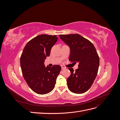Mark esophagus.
<instances>
[{
    "label": "esophagus",
    "instance_id": "1",
    "mask_svg": "<svg viewBox=\"0 0 120 120\" xmlns=\"http://www.w3.org/2000/svg\"><path fill=\"white\" fill-rule=\"evenodd\" d=\"M64 68H64V67H61V70H64Z\"/></svg>",
    "mask_w": 120,
    "mask_h": 120
}]
</instances>
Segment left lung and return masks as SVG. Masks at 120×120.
<instances>
[{"label":"left lung","instance_id":"left-lung-1","mask_svg":"<svg viewBox=\"0 0 120 120\" xmlns=\"http://www.w3.org/2000/svg\"><path fill=\"white\" fill-rule=\"evenodd\" d=\"M59 37L70 49L69 60L79 63L75 71L72 68H68L71 74L67 79L68 88L75 94L84 93L91 87L97 75L100 59L96 49L91 42L79 34Z\"/></svg>","mask_w":120,"mask_h":120}]
</instances>
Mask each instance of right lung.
I'll return each instance as SVG.
<instances>
[{
  "instance_id": "1",
  "label": "right lung",
  "mask_w": 120,
  "mask_h": 120,
  "mask_svg": "<svg viewBox=\"0 0 120 120\" xmlns=\"http://www.w3.org/2000/svg\"><path fill=\"white\" fill-rule=\"evenodd\" d=\"M57 39L56 35H38L27 43L21 54L20 63L23 77L29 87L40 95L48 94L54 89L61 71L59 65L45 67L44 64Z\"/></svg>"
}]
</instances>
